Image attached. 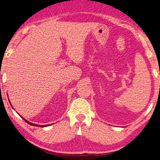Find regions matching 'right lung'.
<instances>
[{
    "mask_svg": "<svg viewBox=\"0 0 160 160\" xmlns=\"http://www.w3.org/2000/svg\"><path fill=\"white\" fill-rule=\"evenodd\" d=\"M9 102H10V101H9ZM21 116V115H20ZM22 117V116H21ZM23 119H24V120L27 123H28V124H30V125H32V126H36V127H47V126H49L48 124V125H38V124H33V123H31V122H28V121H27V120H25V119L24 118H22Z\"/></svg>",
    "mask_w": 160,
    "mask_h": 160,
    "instance_id": "1",
    "label": "right lung"
}]
</instances>
